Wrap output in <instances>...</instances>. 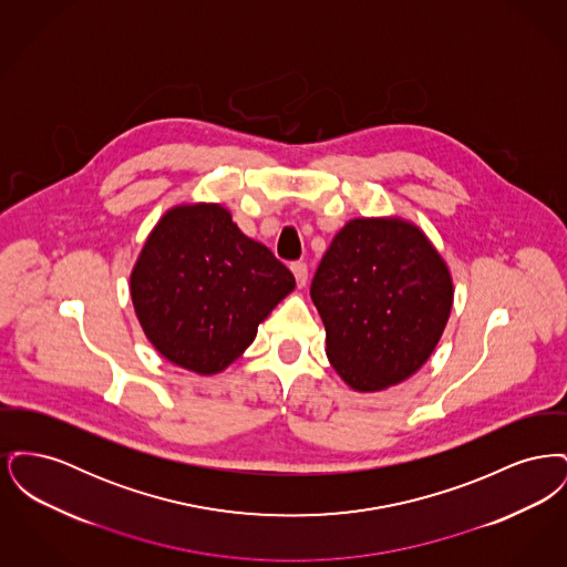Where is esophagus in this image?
Segmentation results:
<instances>
[{
	"label": "esophagus",
	"instance_id": "1",
	"mask_svg": "<svg viewBox=\"0 0 567 567\" xmlns=\"http://www.w3.org/2000/svg\"><path fill=\"white\" fill-rule=\"evenodd\" d=\"M291 271H293V276H296L297 287L303 289L306 282H308V266H306V264H293Z\"/></svg>",
	"mask_w": 567,
	"mask_h": 567
}]
</instances>
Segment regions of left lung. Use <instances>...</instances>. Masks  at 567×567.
I'll list each match as a JSON object with an SVG mask.
<instances>
[{
	"instance_id": "obj_1",
	"label": "left lung",
	"mask_w": 567,
	"mask_h": 567,
	"mask_svg": "<svg viewBox=\"0 0 567 567\" xmlns=\"http://www.w3.org/2000/svg\"><path fill=\"white\" fill-rule=\"evenodd\" d=\"M327 359L352 391L377 393L416 374L453 308V276L404 216H357L329 244L310 287Z\"/></svg>"
}]
</instances>
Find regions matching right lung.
<instances>
[{"instance_id":"right-lung-1","label":"right lung","mask_w":567,"mask_h":567,"mask_svg":"<svg viewBox=\"0 0 567 567\" xmlns=\"http://www.w3.org/2000/svg\"><path fill=\"white\" fill-rule=\"evenodd\" d=\"M293 289V274L270 248L244 236L216 202L165 210L130 274L135 317L148 342L199 377L229 368Z\"/></svg>"}]
</instances>
